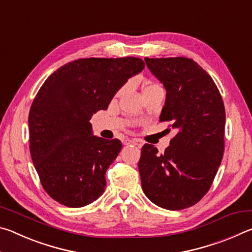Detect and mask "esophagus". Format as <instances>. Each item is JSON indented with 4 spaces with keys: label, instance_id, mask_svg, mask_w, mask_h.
Returning a JSON list of instances; mask_svg holds the SVG:
<instances>
[{
    "label": "esophagus",
    "instance_id": "esophagus-1",
    "mask_svg": "<svg viewBox=\"0 0 252 252\" xmlns=\"http://www.w3.org/2000/svg\"><path fill=\"white\" fill-rule=\"evenodd\" d=\"M123 144H125V146H130V144H133V146H139L140 141L138 139H131V140L127 139V140H125Z\"/></svg>",
    "mask_w": 252,
    "mask_h": 252
}]
</instances>
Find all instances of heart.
Masks as SVG:
<instances>
[{"mask_svg": "<svg viewBox=\"0 0 252 252\" xmlns=\"http://www.w3.org/2000/svg\"><path fill=\"white\" fill-rule=\"evenodd\" d=\"M158 87H160V84H158V83H148V84L144 85L143 90H146V89H150V88H158Z\"/></svg>", "mask_w": 252, "mask_h": 252, "instance_id": "1", "label": "heart"}]
</instances>
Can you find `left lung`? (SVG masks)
Returning <instances> with one entry per match:
<instances>
[{
  "label": "left lung",
  "mask_w": 252,
  "mask_h": 252,
  "mask_svg": "<svg viewBox=\"0 0 252 252\" xmlns=\"http://www.w3.org/2000/svg\"><path fill=\"white\" fill-rule=\"evenodd\" d=\"M163 83L167 95L160 121L177 134L164 153L146 143L139 172L144 194L168 210H181L203 198L212 185L224 150L225 111L211 76L193 60L144 58ZM170 131V129H168Z\"/></svg>",
  "instance_id": "8db88e82"
}]
</instances>
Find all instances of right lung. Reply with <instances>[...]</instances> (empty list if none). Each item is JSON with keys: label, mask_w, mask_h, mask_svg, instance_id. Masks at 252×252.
Instances as JSON below:
<instances>
[{"label": "right lung", "mask_w": 252, "mask_h": 252, "mask_svg": "<svg viewBox=\"0 0 252 252\" xmlns=\"http://www.w3.org/2000/svg\"><path fill=\"white\" fill-rule=\"evenodd\" d=\"M144 69L141 59L88 58L54 71L29 113L30 152L41 185L51 198L70 208L103 193L105 172L121 151L120 140L93 135V113L108 109L127 79Z\"/></svg>", "instance_id": "add662e5"}]
</instances>
